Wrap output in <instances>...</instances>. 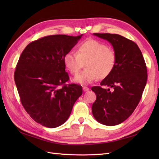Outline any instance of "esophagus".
<instances>
[{
    "label": "esophagus",
    "mask_w": 159,
    "mask_h": 159,
    "mask_svg": "<svg viewBox=\"0 0 159 159\" xmlns=\"http://www.w3.org/2000/svg\"><path fill=\"white\" fill-rule=\"evenodd\" d=\"M83 89L84 92H87V91H89V87H86V86H84V87H83Z\"/></svg>",
    "instance_id": "34e87169"
}]
</instances>
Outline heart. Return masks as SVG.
Masks as SVG:
<instances>
[{"mask_svg":"<svg viewBox=\"0 0 159 159\" xmlns=\"http://www.w3.org/2000/svg\"><path fill=\"white\" fill-rule=\"evenodd\" d=\"M116 52L106 43L89 39L78 46L76 52H66L63 57V64L70 74L76 75L85 63V70L73 80L80 85H88L100 76L102 78L109 76L116 66Z\"/></svg>","mask_w":159,"mask_h":159,"instance_id":"heart-1","label":"heart"}]
</instances>
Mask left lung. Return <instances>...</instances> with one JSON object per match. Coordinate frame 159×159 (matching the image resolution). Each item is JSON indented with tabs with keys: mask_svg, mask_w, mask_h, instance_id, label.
<instances>
[{
	"mask_svg": "<svg viewBox=\"0 0 159 159\" xmlns=\"http://www.w3.org/2000/svg\"><path fill=\"white\" fill-rule=\"evenodd\" d=\"M112 44L116 54V64L113 72L100 83L111 87L104 89L93 87L96 100L92 113L98 122L115 126L126 120L136 109L147 82V67L137 43L124 37L111 33H93Z\"/></svg>",
	"mask_w": 159,
	"mask_h": 159,
	"instance_id": "left-lung-1",
	"label": "left lung"
}]
</instances>
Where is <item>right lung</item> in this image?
I'll use <instances>...</instances> for the list:
<instances>
[{
    "mask_svg": "<svg viewBox=\"0 0 159 159\" xmlns=\"http://www.w3.org/2000/svg\"><path fill=\"white\" fill-rule=\"evenodd\" d=\"M54 35L26 46L20 55L14 80L23 107L33 120L43 126L56 128L68 119L82 87L69 84L63 57L81 38Z\"/></svg>",
    "mask_w": 159,
    "mask_h": 159,
    "instance_id": "add662e5",
    "label": "right lung"
}]
</instances>
